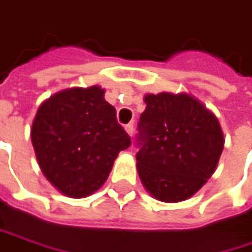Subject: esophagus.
<instances>
[{"mask_svg":"<svg viewBox=\"0 0 252 252\" xmlns=\"http://www.w3.org/2000/svg\"><path fill=\"white\" fill-rule=\"evenodd\" d=\"M126 131L129 137H132V134H134V126H132V124H128V126H126Z\"/></svg>","mask_w":252,"mask_h":252,"instance_id":"esophagus-1","label":"esophagus"}]
</instances>
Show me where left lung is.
<instances>
[{
	"instance_id": "8db88e82",
	"label": "left lung",
	"mask_w": 252,
	"mask_h": 252,
	"mask_svg": "<svg viewBox=\"0 0 252 252\" xmlns=\"http://www.w3.org/2000/svg\"><path fill=\"white\" fill-rule=\"evenodd\" d=\"M137 141V172L154 199L176 203L192 197L214 174L223 132L212 111L190 94L144 96Z\"/></svg>"
}]
</instances>
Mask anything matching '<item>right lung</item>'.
Returning a JSON list of instances; mask_svg holds the SVG:
<instances>
[{"mask_svg": "<svg viewBox=\"0 0 252 252\" xmlns=\"http://www.w3.org/2000/svg\"><path fill=\"white\" fill-rule=\"evenodd\" d=\"M101 86L69 88L46 99L32 126V143L46 179L67 197L80 199L106 182L131 138L117 121Z\"/></svg>", "mask_w": 252, "mask_h": 252, "instance_id": "add662e5", "label": "right lung"}]
</instances>
